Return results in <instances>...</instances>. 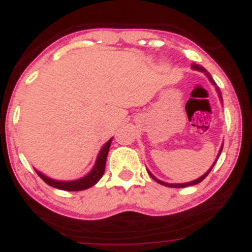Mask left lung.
<instances>
[{"mask_svg": "<svg viewBox=\"0 0 252 252\" xmlns=\"http://www.w3.org/2000/svg\"><path fill=\"white\" fill-rule=\"evenodd\" d=\"M192 68H194V69H196V70H201V72H204L205 74L207 75L208 78H210V80L212 81L213 84H215V81L212 80V78H211V75L208 74V73H207V70H206L204 67H201V65H199V64H192ZM217 91H218V95H220V97L222 98V96H220V89H218V88H217ZM220 152H222V147H220V154H218V157H220ZM218 157H217V158H218ZM216 161H217V159H216ZM215 163H216V162H215ZM215 163H213V166H215ZM213 166H212V167H213ZM212 167H211V168L208 169V171L206 172V173H205L204 175H202V177H200L199 179L194 180V182H190V183H184V184H167V183H164V182H161V180L156 179V178H155L154 175H152L151 173H150V172H149V174L151 175V178H152V179H154V180H156V182H157V183H159V184L164 185V187H168V188H185V187H190V185H196V184H199L200 182H202V180H204L205 178L207 177L208 173H210V172H211V169H212Z\"/></svg>", "mask_w": 252, "mask_h": 252, "instance_id": "left-lung-1", "label": "left lung"}]
</instances>
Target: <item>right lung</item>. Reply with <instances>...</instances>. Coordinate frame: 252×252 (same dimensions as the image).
I'll list each match as a JSON object with an SVG mask.
<instances>
[{"instance_id": "add662e5", "label": "right lung", "mask_w": 252, "mask_h": 252, "mask_svg": "<svg viewBox=\"0 0 252 252\" xmlns=\"http://www.w3.org/2000/svg\"><path fill=\"white\" fill-rule=\"evenodd\" d=\"M111 141L112 139L106 142V144L103 145L102 149H101L93 171H91L88 175H85L84 178H81V179L73 180V182H56V180L50 179V178L45 177L44 174L39 173V172H37V174H39V177L41 178L46 184L50 185V187L57 188V189L61 190H65V191H80V190L89 189V188H91L93 185H95L96 183L102 178L103 173H105L106 159H107V154L111 146Z\"/></svg>"}]
</instances>
